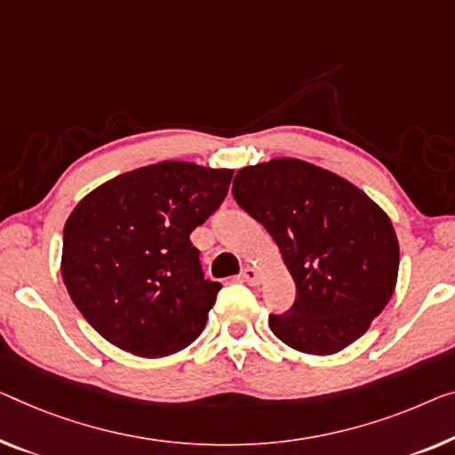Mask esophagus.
I'll use <instances>...</instances> for the list:
<instances>
[{"mask_svg":"<svg viewBox=\"0 0 455 455\" xmlns=\"http://www.w3.org/2000/svg\"><path fill=\"white\" fill-rule=\"evenodd\" d=\"M241 277L249 283V286H257V283L261 282V274L255 267H245V269H243L241 271Z\"/></svg>","mask_w":455,"mask_h":455,"instance_id":"34e87169","label":"esophagus"}]
</instances>
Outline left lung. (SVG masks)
<instances>
[{
	"label": "left lung",
	"mask_w": 455,
	"mask_h": 455,
	"mask_svg": "<svg viewBox=\"0 0 455 455\" xmlns=\"http://www.w3.org/2000/svg\"><path fill=\"white\" fill-rule=\"evenodd\" d=\"M233 196L266 227L296 283L294 307L269 315L274 335L310 355L362 337L396 288L388 214L347 180L292 157L239 169Z\"/></svg>",
	"instance_id": "obj_1"
}]
</instances>
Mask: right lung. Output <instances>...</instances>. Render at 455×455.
<instances>
[{"mask_svg":"<svg viewBox=\"0 0 455 455\" xmlns=\"http://www.w3.org/2000/svg\"><path fill=\"white\" fill-rule=\"evenodd\" d=\"M233 169L161 161L85 196L63 230L60 274L79 313L116 347L165 357L196 341L220 283L192 230L227 198Z\"/></svg>","mask_w":455,"mask_h":455,"instance_id":"add662e5","label":"right lung"}]
</instances>
